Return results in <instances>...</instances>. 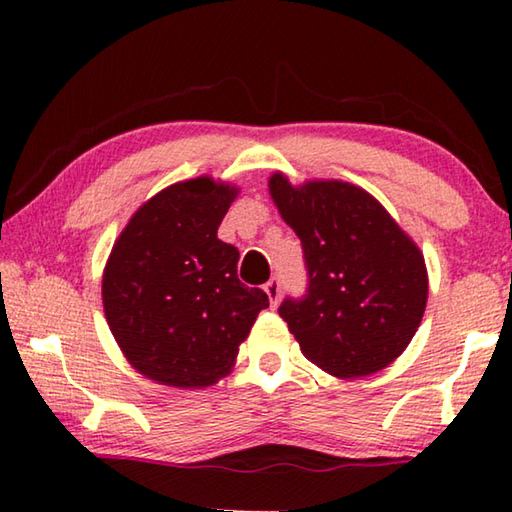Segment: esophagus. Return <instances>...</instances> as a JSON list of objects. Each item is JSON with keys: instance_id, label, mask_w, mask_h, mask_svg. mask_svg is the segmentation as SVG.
I'll use <instances>...</instances> for the list:
<instances>
[{"instance_id": "34e87169", "label": "esophagus", "mask_w": 512, "mask_h": 512, "mask_svg": "<svg viewBox=\"0 0 512 512\" xmlns=\"http://www.w3.org/2000/svg\"><path fill=\"white\" fill-rule=\"evenodd\" d=\"M264 291H266V296H268V302H271V307H275L277 300H280V293H282L280 280H277V277H271V280L264 284Z\"/></svg>"}]
</instances>
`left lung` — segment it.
<instances>
[{"instance_id": "8db88e82", "label": "left lung", "mask_w": 512, "mask_h": 512, "mask_svg": "<svg viewBox=\"0 0 512 512\" xmlns=\"http://www.w3.org/2000/svg\"><path fill=\"white\" fill-rule=\"evenodd\" d=\"M268 192L305 253L307 293L280 305L302 354L343 379L386 368L411 343L427 307L420 248L357 185L309 180L293 187L273 173Z\"/></svg>"}]
</instances>
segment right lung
Listing matches in <instances>:
<instances>
[{
    "label": "right lung",
    "instance_id": "obj_1",
    "mask_svg": "<svg viewBox=\"0 0 512 512\" xmlns=\"http://www.w3.org/2000/svg\"><path fill=\"white\" fill-rule=\"evenodd\" d=\"M237 187L210 176L149 198L103 268V311L128 363L164 386L205 388L228 375L262 289L237 277L239 250L216 237Z\"/></svg>",
    "mask_w": 512,
    "mask_h": 512
}]
</instances>
